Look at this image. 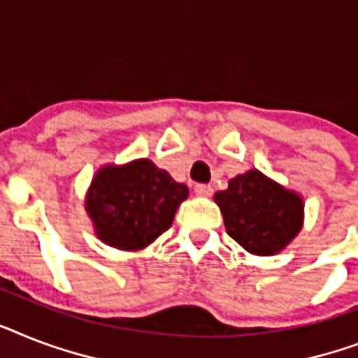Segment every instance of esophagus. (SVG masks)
<instances>
[{"instance_id":"esophagus-1","label":"esophagus","mask_w":358,"mask_h":358,"mask_svg":"<svg viewBox=\"0 0 358 358\" xmlns=\"http://www.w3.org/2000/svg\"><path fill=\"white\" fill-rule=\"evenodd\" d=\"M194 193L200 194V196H211L213 194V187L208 184H196L194 185Z\"/></svg>"}]
</instances>
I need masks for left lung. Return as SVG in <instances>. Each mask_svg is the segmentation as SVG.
Instances as JSON below:
<instances>
[{
  "mask_svg": "<svg viewBox=\"0 0 358 358\" xmlns=\"http://www.w3.org/2000/svg\"><path fill=\"white\" fill-rule=\"evenodd\" d=\"M228 235L250 254L274 255L303 226V200L257 169L237 174L215 194Z\"/></svg>",
  "mask_w": 358,
  "mask_h": 358,
  "instance_id": "left-lung-1",
  "label": "left lung"
}]
</instances>
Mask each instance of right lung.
I'll list each match as a JSON object with an SVG mask.
<instances>
[{
    "mask_svg": "<svg viewBox=\"0 0 358 358\" xmlns=\"http://www.w3.org/2000/svg\"><path fill=\"white\" fill-rule=\"evenodd\" d=\"M189 189L150 159L104 165L92 180L86 211L103 243L119 250H143L171 228Z\"/></svg>",
    "mask_w": 358,
    "mask_h": 358,
    "instance_id": "right-lung-1",
    "label": "right lung"
}]
</instances>
